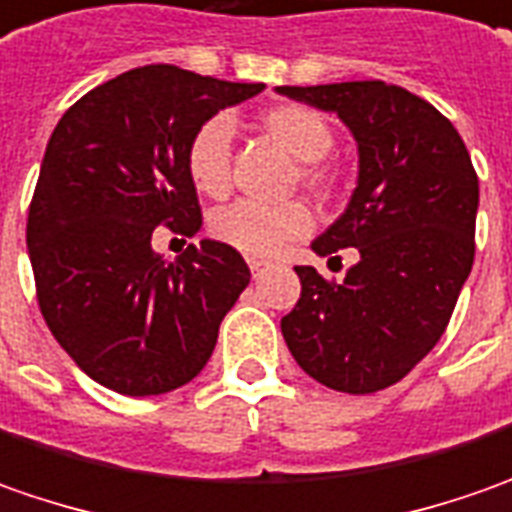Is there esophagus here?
<instances>
[{"label":"esophagus","instance_id":"esophagus-1","mask_svg":"<svg viewBox=\"0 0 512 512\" xmlns=\"http://www.w3.org/2000/svg\"><path fill=\"white\" fill-rule=\"evenodd\" d=\"M269 266H272V263H266V260H255V257L249 260V269H252V277H260V274H263V272H269Z\"/></svg>","mask_w":512,"mask_h":512}]
</instances>
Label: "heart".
Returning <instances> with one entry per match:
<instances>
[{
	"label": "heart",
	"instance_id": "1",
	"mask_svg": "<svg viewBox=\"0 0 512 512\" xmlns=\"http://www.w3.org/2000/svg\"><path fill=\"white\" fill-rule=\"evenodd\" d=\"M263 127L286 147V150L303 161L300 178L311 189H323L326 169L323 161L334 147V130L323 113L306 104H274L260 115ZM232 118L229 115H212L206 118L186 147V175L192 186L209 195L221 198L232 184ZM311 212L303 203H257L238 201L215 212L209 223L212 235L238 249L249 257H274L280 255L291 240L306 238L311 232Z\"/></svg>",
	"mask_w": 512,
	"mask_h": 512
}]
</instances>
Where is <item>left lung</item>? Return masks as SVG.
Wrapping results in <instances>:
<instances>
[{"label":"left lung","instance_id":"left-lung-1","mask_svg":"<svg viewBox=\"0 0 512 512\" xmlns=\"http://www.w3.org/2000/svg\"><path fill=\"white\" fill-rule=\"evenodd\" d=\"M337 113L360 152L357 189L311 249H357L343 283L294 266L300 300L280 320L297 365L343 394L405 377L448 328L476 252L479 178L465 141L425 98L385 81L274 87Z\"/></svg>","mask_w":512,"mask_h":512}]
</instances>
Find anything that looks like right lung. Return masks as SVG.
Instances as JSON below:
<instances>
[{"label": "right lung", "mask_w": 512, "mask_h": 512, "mask_svg": "<svg viewBox=\"0 0 512 512\" xmlns=\"http://www.w3.org/2000/svg\"><path fill=\"white\" fill-rule=\"evenodd\" d=\"M260 90L147 64L98 84L56 124L30 201L27 255L47 328L98 385L155 397L212 357L249 266L221 240L167 263L152 232L201 229L189 138Z\"/></svg>", "instance_id": "obj_1"}]
</instances>
